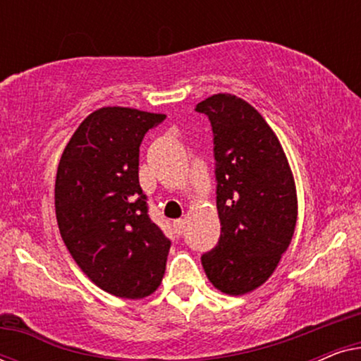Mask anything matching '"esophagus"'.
Segmentation results:
<instances>
[{"mask_svg": "<svg viewBox=\"0 0 361 361\" xmlns=\"http://www.w3.org/2000/svg\"><path fill=\"white\" fill-rule=\"evenodd\" d=\"M174 231L177 236H182L185 231V221L184 220H176L174 221Z\"/></svg>", "mask_w": 361, "mask_h": 361, "instance_id": "34e87169", "label": "esophagus"}]
</instances>
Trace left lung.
Segmentation results:
<instances>
[{"mask_svg": "<svg viewBox=\"0 0 361 361\" xmlns=\"http://www.w3.org/2000/svg\"><path fill=\"white\" fill-rule=\"evenodd\" d=\"M214 133L215 248L202 255L207 278L225 294L241 295L264 283L293 240L298 197L288 159L264 118L230 93L195 106Z\"/></svg>", "mask_w": 361, "mask_h": 361, "instance_id": "obj_1", "label": "left lung"}]
</instances>
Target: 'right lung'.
Returning <instances> with one entry per match:
<instances>
[{"label": "right lung", "mask_w": 361, "mask_h": 361, "mask_svg": "<svg viewBox=\"0 0 361 361\" xmlns=\"http://www.w3.org/2000/svg\"><path fill=\"white\" fill-rule=\"evenodd\" d=\"M166 115L105 106L77 128L59 162L56 215L72 258L106 293L141 299L166 271L171 240L151 220L140 146Z\"/></svg>", "instance_id": "right-lung-1"}]
</instances>
